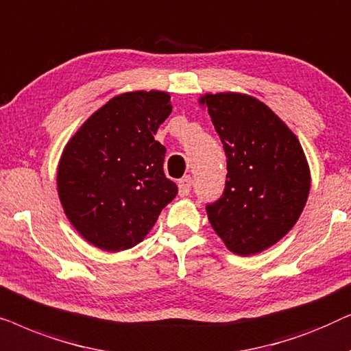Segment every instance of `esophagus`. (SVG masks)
Segmentation results:
<instances>
[{
  "label": "esophagus",
  "mask_w": 351,
  "mask_h": 351,
  "mask_svg": "<svg viewBox=\"0 0 351 351\" xmlns=\"http://www.w3.org/2000/svg\"><path fill=\"white\" fill-rule=\"evenodd\" d=\"M191 185H193V180H191L190 176L184 177V179L179 180V195L180 196H189L191 191Z\"/></svg>",
  "instance_id": "obj_1"
}]
</instances>
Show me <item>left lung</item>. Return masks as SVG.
I'll return each mask as SVG.
<instances>
[{"instance_id": "8db88e82", "label": "left lung", "mask_w": 351, "mask_h": 351, "mask_svg": "<svg viewBox=\"0 0 351 351\" xmlns=\"http://www.w3.org/2000/svg\"><path fill=\"white\" fill-rule=\"evenodd\" d=\"M227 156L220 198L206 206L215 233L230 251L251 256L280 241L299 220L310 191V169L295 134L256 97L206 94Z\"/></svg>"}]
</instances>
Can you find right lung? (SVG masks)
Masks as SVG:
<instances>
[{"label":"right lung","instance_id":"obj_1","mask_svg":"<svg viewBox=\"0 0 351 351\" xmlns=\"http://www.w3.org/2000/svg\"><path fill=\"white\" fill-rule=\"evenodd\" d=\"M171 112V95L161 90L117 95L65 145L57 169L62 208L95 247H134L176 198L162 169L166 148L153 137Z\"/></svg>","mask_w":351,"mask_h":351}]
</instances>
